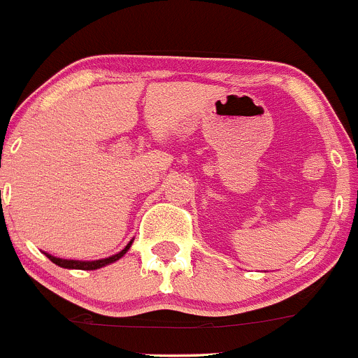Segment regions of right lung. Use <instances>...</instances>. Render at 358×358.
I'll use <instances>...</instances> for the list:
<instances>
[{
  "label": "right lung",
  "instance_id": "obj_1",
  "mask_svg": "<svg viewBox=\"0 0 358 358\" xmlns=\"http://www.w3.org/2000/svg\"><path fill=\"white\" fill-rule=\"evenodd\" d=\"M132 241L129 243L127 246L122 250V252H119L117 255H112L108 257V259H101V260H91V262H84V260H67V259H58V257H53L50 255V253H44V255L48 257L53 264L60 265V267L64 268H79V271H94V268H99V267H105V265L108 264H113V262H117L119 259H122V257L127 253V250L131 248Z\"/></svg>",
  "mask_w": 358,
  "mask_h": 358
}]
</instances>
